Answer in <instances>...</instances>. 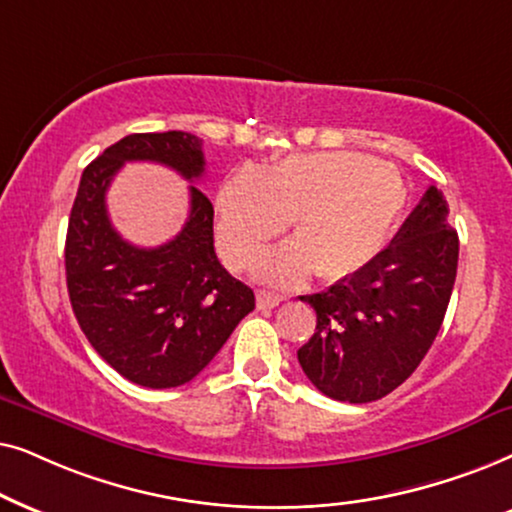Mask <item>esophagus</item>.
Returning <instances> with one entry per match:
<instances>
[{
    "instance_id": "1",
    "label": "esophagus",
    "mask_w": 512,
    "mask_h": 512,
    "mask_svg": "<svg viewBox=\"0 0 512 512\" xmlns=\"http://www.w3.org/2000/svg\"><path fill=\"white\" fill-rule=\"evenodd\" d=\"M283 302L281 295H276V292H267V290H260L257 292V309H274Z\"/></svg>"
}]
</instances>
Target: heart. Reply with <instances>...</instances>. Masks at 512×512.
<instances>
[{"label":"heart","mask_w":512,"mask_h":512,"mask_svg":"<svg viewBox=\"0 0 512 512\" xmlns=\"http://www.w3.org/2000/svg\"><path fill=\"white\" fill-rule=\"evenodd\" d=\"M405 208L403 177L358 152L292 154L274 166L236 168L215 199L217 245L231 267H248L292 220L295 241L262 264L264 278L295 283L316 269L342 281L370 267Z\"/></svg>","instance_id":"heart-1"}]
</instances>
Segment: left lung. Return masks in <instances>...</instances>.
Masks as SVG:
<instances>
[{
  "label": "left lung",
  "instance_id": "left-lung-1",
  "mask_svg": "<svg viewBox=\"0 0 512 512\" xmlns=\"http://www.w3.org/2000/svg\"><path fill=\"white\" fill-rule=\"evenodd\" d=\"M438 187H428L370 267L325 292L299 297L316 332L297 351L313 386L342 403H372L417 370L438 337L452 297L459 236Z\"/></svg>",
  "mask_w": 512,
  "mask_h": 512
}]
</instances>
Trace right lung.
Listing matches in <instances>:
<instances>
[{
    "label": "right lung",
    "mask_w": 512,
    "mask_h": 512,
    "mask_svg": "<svg viewBox=\"0 0 512 512\" xmlns=\"http://www.w3.org/2000/svg\"><path fill=\"white\" fill-rule=\"evenodd\" d=\"M126 161H154L199 180L206 170L192 133H133L107 147L81 175L65 241L72 311L100 358L133 384L192 381L255 309V295L222 267L213 203L189 185L180 234L156 248L124 241L107 215V189Z\"/></svg>",
    "instance_id": "obj_1"
}]
</instances>
